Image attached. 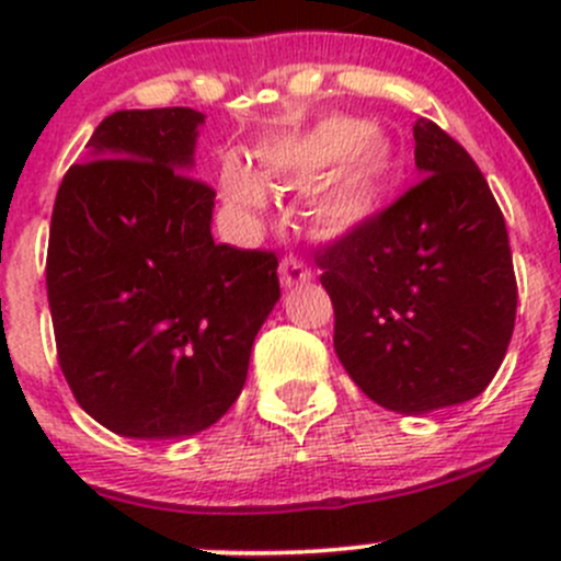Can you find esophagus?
I'll return each mask as SVG.
<instances>
[{"label":"esophagus","instance_id":"1","mask_svg":"<svg viewBox=\"0 0 561 561\" xmlns=\"http://www.w3.org/2000/svg\"><path fill=\"white\" fill-rule=\"evenodd\" d=\"M279 279L282 287L307 285V282H312V268L301 257H296V254H287L279 263Z\"/></svg>","mask_w":561,"mask_h":561}]
</instances>
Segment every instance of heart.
I'll return each instance as SVG.
<instances>
[{
    "mask_svg": "<svg viewBox=\"0 0 561 561\" xmlns=\"http://www.w3.org/2000/svg\"><path fill=\"white\" fill-rule=\"evenodd\" d=\"M265 179L312 184L309 214L325 233H350L369 222L386 201L396 179V154L382 135L371 133L366 118L331 113L312 127L265 146L257 154ZM219 186L228 201L260 208L265 192L241 160L228 157L219 171Z\"/></svg>",
    "mask_w": 561,
    "mask_h": 561,
    "instance_id": "b5f03b06",
    "label": "heart"
}]
</instances>
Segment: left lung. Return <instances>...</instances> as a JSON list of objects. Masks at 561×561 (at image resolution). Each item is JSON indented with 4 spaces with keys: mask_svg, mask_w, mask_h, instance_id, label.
Masks as SVG:
<instances>
[{
    "mask_svg": "<svg viewBox=\"0 0 561 561\" xmlns=\"http://www.w3.org/2000/svg\"><path fill=\"white\" fill-rule=\"evenodd\" d=\"M423 179L314 252L333 304V350L353 382L407 415L489 388L516 325L505 217L461 144L417 118Z\"/></svg>",
    "mask_w": 561,
    "mask_h": 561,
    "instance_id": "1",
    "label": "left lung"
}]
</instances>
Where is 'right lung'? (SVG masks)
I'll return each instance as SVG.
<instances>
[{"mask_svg": "<svg viewBox=\"0 0 561 561\" xmlns=\"http://www.w3.org/2000/svg\"><path fill=\"white\" fill-rule=\"evenodd\" d=\"M192 107L116 111L56 192L45 287L61 375L122 437H190L247 382L279 301L274 252L214 244Z\"/></svg>", "mask_w": 561, "mask_h": 561, "instance_id": "obj_1", "label": "right lung"}]
</instances>
